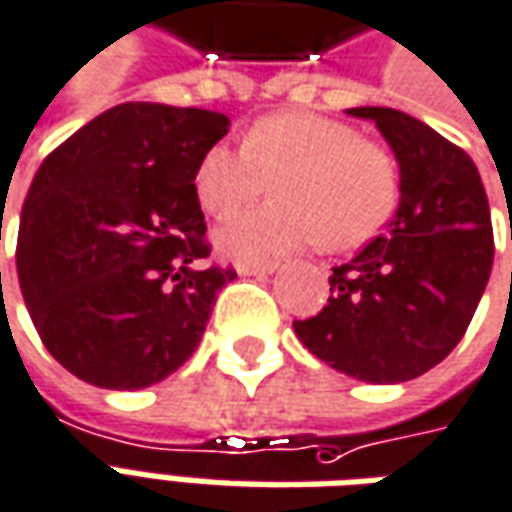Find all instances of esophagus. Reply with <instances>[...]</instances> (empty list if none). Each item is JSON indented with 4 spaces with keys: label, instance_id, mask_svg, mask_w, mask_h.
Masks as SVG:
<instances>
[{
    "label": "esophagus",
    "instance_id": "1",
    "mask_svg": "<svg viewBox=\"0 0 512 512\" xmlns=\"http://www.w3.org/2000/svg\"><path fill=\"white\" fill-rule=\"evenodd\" d=\"M277 271V263H263V266H249V263H241L238 266V274L241 277H268Z\"/></svg>",
    "mask_w": 512,
    "mask_h": 512
}]
</instances>
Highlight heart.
Listing matches in <instances>:
<instances>
[{"label": "heart", "mask_w": 512, "mask_h": 512, "mask_svg": "<svg viewBox=\"0 0 512 512\" xmlns=\"http://www.w3.org/2000/svg\"><path fill=\"white\" fill-rule=\"evenodd\" d=\"M277 180L280 202L238 210L213 241L238 263H263L305 246L352 249L391 221L399 205V169L382 146L343 121L316 113H277L246 132L244 144L219 141L199 157L194 191L221 216Z\"/></svg>", "instance_id": "b5f03b06"}]
</instances>
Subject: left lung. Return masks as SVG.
I'll return each instance as SVG.
<instances>
[{"label": "left lung", "mask_w": 512, "mask_h": 512, "mask_svg": "<svg viewBox=\"0 0 512 512\" xmlns=\"http://www.w3.org/2000/svg\"><path fill=\"white\" fill-rule=\"evenodd\" d=\"M399 163V207L382 235L330 274V302L293 321L307 349L374 385L421 377L455 349L493 266L491 207L474 160L393 107H349Z\"/></svg>", "instance_id": "1"}]
</instances>
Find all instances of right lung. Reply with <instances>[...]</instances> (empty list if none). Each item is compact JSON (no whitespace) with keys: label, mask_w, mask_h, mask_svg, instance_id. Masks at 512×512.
Masks as SVG:
<instances>
[{"label":"right lung","mask_w":512,"mask_h":512,"mask_svg":"<svg viewBox=\"0 0 512 512\" xmlns=\"http://www.w3.org/2000/svg\"><path fill=\"white\" fill-rule=\"evenodd\" d=\"M230 130L216 110L124 102L46 157L21 207L19 282L60 366L110 391L166 380L194 355L235 271L210 255L199 157Z\"/></svg>","instance_id":"obj_1"}]
</instances>
